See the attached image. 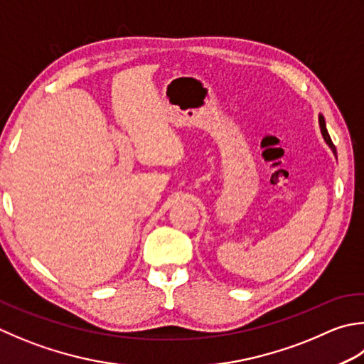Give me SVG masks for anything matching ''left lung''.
<instances>
[{
  "instance_id": "left-lung-1",
  "label": "left lung",
  "mask_w": 364,
  "mask_h": 364,
  "mask_svg": "<svg viewBox=\"0 0 364 364\" xmlns=\"http://www.w3.org/2000/svg\"><path fill=\"white\" fill-rule=\"evenodd\" d=\"M318 124H320V131H322V135H323V139H325V141H326V145H328V146L333 149V153L336 154V148H334L333 141H331V137H330V134H328V131H326L325 118H323L322 115H318Z\"/></svg>"
}]
</instances>
